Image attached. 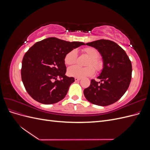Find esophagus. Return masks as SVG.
<instances>
[{"instance_id":"esophagus-1","label":"esophagus","mask_w":150,"mask_h":150,"mask_svg":"<svg viewBox=\"0 0 150 150\" xmlns=\"http://www.w3.org/2000/svg\"><path fill=\"white\" fill-rule=\"evenodd\" d=\"M74 79H75V81H79L81 80V78H75Z\"/></svg>"}]
</instances>
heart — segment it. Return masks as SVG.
Wrapping results in <instances>:
<instances>
[{
  "label": "heart",
  "instance_id": "obj_1",
  "mask_svg": "<svg viewBox=\"0 0 150 150\" xmlns=\"http://www.w3.org/2000/svg\"><path fill=\"white\" fill-rule=\"evenodd\" d=\"M83 52L89 57L86 64L88 66L81 67L78 66H74L69 67L67 70V73L70 76L82 78L93 75L94 73V67L97 71L102 69L103 64L102 61L98 57L99 52L97 49L93 47H86L83 49ZM76 61L77 51L75 49H72L67 52L64 57V62L67 65H73L76 62ZM92 65L94 67L93 68Z\"/></svg>",
  "mask_w": 150,
  "mask_h": 150
}]
</instances>
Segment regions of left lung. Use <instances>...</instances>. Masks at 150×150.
I'll return each mask as SVG.
<instances>
[{
  "label": "left lung",
  "instance_id": "left-lung-1",
  "mask_svg": "<svg viewBox=\"0 0 150 150\" xmlns=\"http://www.w3.org/2000/svg\"><path fill=\"white\" fill-rule=\"evenodd\" d=\"M96 48L103 60V69L98 78L84 90L86 99L98 106H106L115 103L123 96L131 79L132 65L126 52L119 45L110 40L100 39L86 43Z\"/></svg>",
  "mask_w": 150,
  "mask_h": 150
}]
</instances>
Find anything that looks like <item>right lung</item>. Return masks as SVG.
I'll return each instance as SVG.
<instances>
[{
	"label": "right lung",
	"instance_id": "1",
	"mask_svg": "<svg viewBox=\"0 0 150 150\" xmlns=\"http://www.w3.org/2000/svg\"><path fill=\"white\" fill-rule=\"evenodd\" d=\"M85 44L49 38L34 44L22 62L21 78L27 92L39 103L51 104L66 96L72 77L65 75L64 57L71 50Z\"/></svg>",
	"mask_w": 150,
	"mask_h": 150
}]
</instances>
